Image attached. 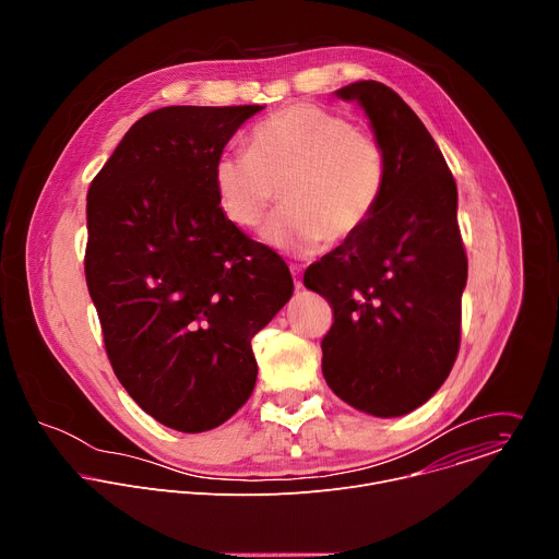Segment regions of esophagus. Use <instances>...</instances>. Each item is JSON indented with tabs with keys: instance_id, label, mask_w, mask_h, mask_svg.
<instances>
[{
	"instance_id": "obj_1",
	"label": "esophagus",
	"mask_w": 559,
	"mask_h": 559,
	"mask_svg": "<svg viewBox=\"0 0 559 559\" xmlns=\"http://www.w3.org/2000/svg\"><path fill=\"white\" fill-rule=\"evenodd\" d=\"M292 276H294V287L302 289V278H300V267H292Z\"/></svg>"
}]
</instances>
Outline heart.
<instances>
[{
  "mask_svg": "<svg viewBox=\"0 0 559 559\" xmlns=\"http://www.w3.org/2000/svg\"><path fill=\"white\" fill-rule=\"evenodd\" d=\"M223 216L257 229L276 201L285 207L267 225L265 241L283 252L311 254L354 238L373 218L386 183L378 141L345 115L294 104L267 117L250 150L223 152L212 170Z\"/></svg>",
  "mask_w": 559,
  "mask_h": 559,
  "instance_id": "heart-1",
  "label": "heart"
}]
</instances>
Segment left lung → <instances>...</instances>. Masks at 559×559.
<instances>
[{
	"label": "left lung",
	"instance_id": "obj_1",
	"mask_svg": "<svg viewBox=\"0 0 559 559\" xmlns=\"http://www.w3.org/2000/svg\"><path fill=\"white\" fill-rule=\"evenodd\" d=\"M336 97L369 117L386 183L367 227L309 265L302 283L334 309L321 343L332 391L358 412L395 418L429 401L460 349L457 188L425 123L391 88L356 82Z\"/></svg>",
	"mask_w": 559,
	"mask_h": 559
}]
</instances>
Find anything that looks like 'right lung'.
I'll list each match as a JSON object with an SVG mask.
<instances>
[{
  "instance_id": "1",
  "label": "right lung",
  "mask_w": 559,
  "mask_h": 559,
  "mask_svg": "<svg viewBox=\"0 0 559 559\" xmlns=\"http://www.w3.org/2000/svg\"><path fill=\"white\" fill-rule=\"evenodd\" d=\"M263 106L141 117L88 190L86 283L132 401L183 433L223 425L257 384L252 338L292 298L285 261L231 225L212 170Z\"/></svg>"
}]
</instances>
